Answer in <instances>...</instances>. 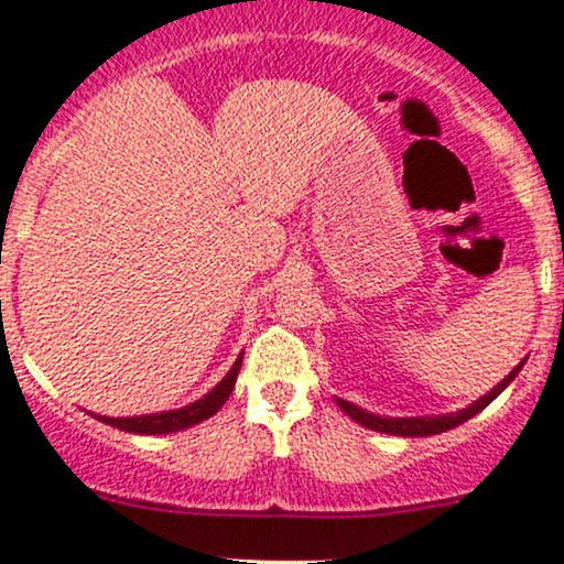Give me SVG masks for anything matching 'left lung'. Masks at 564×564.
<instances>
[{
  "label": "left lung",
  "mask_w": 564,
  "mask_h": 564,
  "mask_svg": "<svg viewBox=\"0 0 564 564\" xmlns=\"http://www.w3.org/2000/svg\"><path fill=\"white\" fill-rule=\"evenodd\" d=\"M524 365V361H521ZM521 365L513 367L511 372H508L506 378H502L500 383H497L495 389L489 391V394H484L481 400H476L473 405L462 408V411L456 413H446V416H416V419H389V416H376V413H367L361 411V408L354 405V402H346V400H337V405L343 408V411L348 413V416L354 419V422L367 426V430H376V432H387V435H402V437H426V435H437V432H446V430H454V426L465 424L467 419H473L476 413H481L486 405H489L491 400H495L497 394H500L502 389L508 387V383L513 381V378L519 376Z\"/></svg>",
  "instance_id": "1"
}]
</instances>
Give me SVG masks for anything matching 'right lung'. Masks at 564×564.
<instances>
[{"label": "right lung", "mask_w": 564, "mask_h": 564, "mask_svg": "<svg viewBox=\"0 0 564 564\" xmlns=\"http://www.w3.org/2000/svg\"><path fill=\"white\" fill-rule=\"evenodd\" d=\"M242 365V354L237 357V361L232 365V370L221 378V383H216L203 400L192 402L186 408H177V411H162V413H148V416H132V419H110V416H97L102 424L118 426V430H127L134 432V435H170V432L177 430H186V426H194L205 419H210L224 402L229 400L232 394L235 381H237V372H240Z\"/></svg>", "instance_id": "obj_1"}]
</instances>
